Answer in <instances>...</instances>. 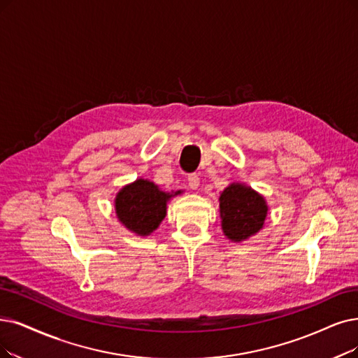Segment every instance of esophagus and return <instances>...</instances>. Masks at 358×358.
<instances>
[{
  "mask_svg": "<svg viewBox=\"0 0 358 358\" xmlns=\"http://www.w3.org/2000/svg\"><path fill=\"white\" fill-rule=\"evenodd\" d=\"M188 183H189V187L192 189H196L199 187V178H198V175L196 173H191L188 176Z\"/></svg>",
  "mask_w": 358,
  "mask_h": 358,
  "instance_id": "esophagus-1",
  "label": "esophagus"
}]
</instances>
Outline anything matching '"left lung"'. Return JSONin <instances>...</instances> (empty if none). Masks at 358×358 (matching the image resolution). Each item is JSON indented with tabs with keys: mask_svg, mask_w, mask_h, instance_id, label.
I'll use <instances>...</instances> for the list:
<instances>
[{
	"mask_svg": "<svg viewBox=\"0 0 358 358\" xmlns=\"http://www.w3.org/2000/svg\"><path fill=\"white\" fill-rule=\"evenodd\" d=\"M219 201L222 229L229 239L244 241L263 227L267 214L264 198L245 185L232 183Z\"/></svg>",
	"mask_w": 358,
	"mask_h": 358,
	"instance_id": "8db88e82",
	"label": "left lung"
}]
</instances>
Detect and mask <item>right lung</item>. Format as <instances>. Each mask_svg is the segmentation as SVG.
<instances>
[{"instance_id":"obj_1","label":"right lung","mask_w":358,"mask_h":358,"mask_svg":"<svg viewBox=\"0 0 358 358\" xmlns=\"http://www.w3.org/2000/svg\"><path fill=\"white\" fill-rule=\"evenodd\" d=\"M176 194H180V191ZM170 196L173 195L160 191L152 182L138 179L117 194V217L136 235H150L164 219L166 203Z\"/></svg>"}]
</instances>
